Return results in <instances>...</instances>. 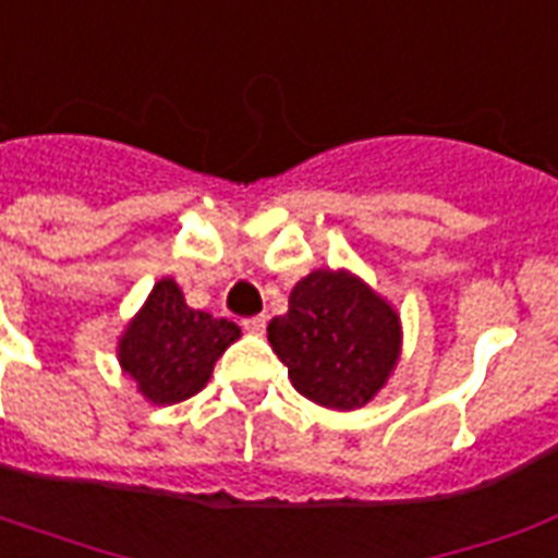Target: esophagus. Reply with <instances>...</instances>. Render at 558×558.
I'll return each instance as SVG.
<instances>
[{
    "mask_svg": "<svg viewBox=\"0 0 558 558\" xmlns=\"http://www.w3.org/2000/svg\"><path fill=\"white\" fill-rule=\"evenodd\" d=\"M269 318L266 315H252V318H243V330L245 332H263L266 330Z\"/></svg>",
    "mask_w": 558,
    "mask_h": 558,
    "instance_id": "obj_1",
    "label": "esophagus"
}]
</instances>
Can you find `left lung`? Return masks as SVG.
<instances>
[{
  "instance_id": "obj_1",
  "label": "left lung",
  "mask_w": 558,
  "mask_h": 558,
  "mask_svg": "<svg viewBox=\"0 0 558 558\" xmlns=\"http://www.w3.org/2000/svg\"><path fill=\"white\" fill-rule=\"evenodd\" d=\"M269 344L298 393L353 411L388 381L399 356V315L348 271L298 280L289 313L271 318Z\"/></svg>"
}]
</instances>
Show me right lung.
Here are the masks:
<instances>
[{"instance_id":"obj_1","label":"right lung","mask_w":558,"mask_h":558,"mask_svg":"<svg viewBox=\"0 0 558 558\" xmlns=\"http://www.w3.org/2000/svg\"><path fill=\"white\" fill-rule=\"evenodd\" d=\"M234 339H240L234 322L191 310L182 289L165 278L126 327L118 359L144 397L156 405H173L205 388L214 362Z\"/></svg>"}]
</instances>
